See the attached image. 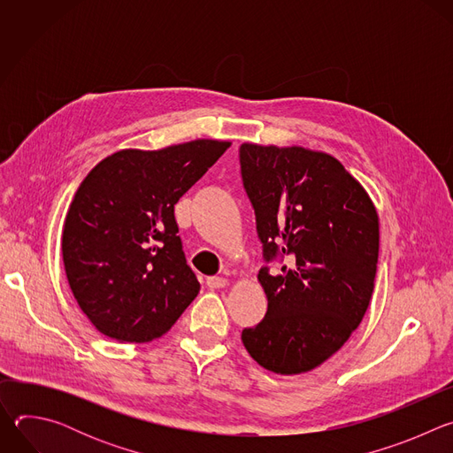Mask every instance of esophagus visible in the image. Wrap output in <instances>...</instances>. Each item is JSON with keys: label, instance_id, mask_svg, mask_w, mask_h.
Returning a JSON list of instances; mask_svg holds the SVG:
<instances>
[{"label": "esophagus", "instance_id": "1", "mask_svg": "<svg viewBox=\"0 0 453 453\" xmlns=\"http://www.w3.org/2000/svg\"><path fill=\"white\" fill-rule=\"evenodd\" d=\"M206 285L211 290H220V288H224L227 285V280L226 278H219V276H211V278L206 280Z\"/></svg>", "mask_w": 453, "mask_h": 453}]
</instances>
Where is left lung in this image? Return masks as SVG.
I'll return each instance as SVG.
<instances>
[{
    "label": "left lung",
    "mask_w": 453,
    "mask_h": 453,
    "mask_svg": "<svg viewBox=\"0 0 453 453\" xmlns=\"http://www.w3.org/2000/svg\"><path fill=\"white\" fill-rule=\"evenodd\" d=\"M242 179L265 260L267 313L242 332L247 353L276 374L308 372L362 322L374 288L380 222L364 186L334 156L304 147L242 143Z\"/></svg>",
    "instance_id": "left-lung-1"
}]
</instances>
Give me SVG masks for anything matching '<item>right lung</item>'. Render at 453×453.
Here are the masks:
<instances>
[{"mask_svg":"<svg viewBox=\"0 0 453 453\" xmlns=\"http://www.w3.org/2000/svg\"><path fill=\"white\" fill-rule=\"evenodd\" d=\"M231 142L123 149L81 182L62 231L70 288L91 325L118 342L165 335L201 285L186 265L173 206Z\"/></svg>","mask_w":453,"mask_h":453,"instance_id":"add662e5","label":"right lung"}]
</instances>
